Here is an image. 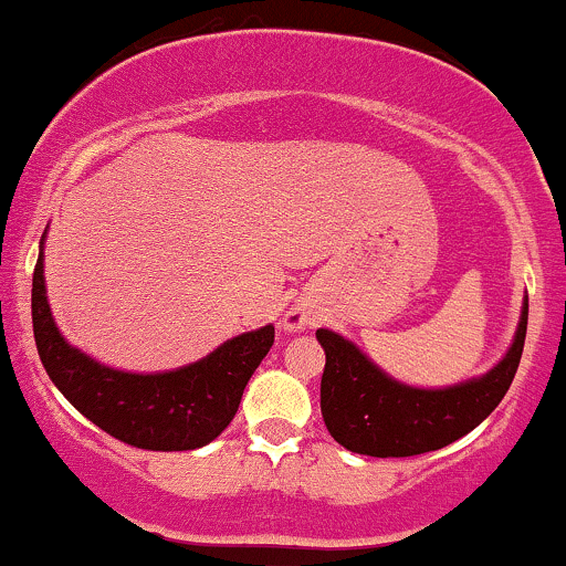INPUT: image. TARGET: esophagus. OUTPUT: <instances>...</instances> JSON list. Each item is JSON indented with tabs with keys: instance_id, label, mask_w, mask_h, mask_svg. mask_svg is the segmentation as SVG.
<instances>
[{
	"instance_id": "1",
	"label": "esophagus",
	"mask_w": 566,
	"mask_h": 566,
	"mask_svg": "<svg viewBox=\"0 0 566 566\" xmlns=\"http://www.w3.org/2000/svg\"><path fill=\"white\" fill-rule=\"evenodd\" d=\"M284 326H287L290 332H297V329H305V326H311V316L301 308H292L287 316H284Z\"/></svg>"
}]
</instances>
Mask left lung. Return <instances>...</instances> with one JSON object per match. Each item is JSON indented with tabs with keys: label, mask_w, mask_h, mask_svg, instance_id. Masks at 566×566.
Wrapping results in <instances>:
<instances>
[{
	"label": "left lung",
	"mask_w": 566,
	"mask_h": 566,
	"mask_svg": "<svg viewBox=\"0 0 566 566\" xmlns=\"http://www.w3.org/2000/svg\"><path fill=\"white\" fill-rule=\"evenodd\" d=\"M524 335L527 303L512 350L493 371L448 390H413L379 371L348 339L318 329L316 337L326 353L322 377L326 430L348 451L377 459L438 451L472 432L501 403L520 366Z\"/></svg>",
	"instance_id": "obj_1"
}]
</instances>
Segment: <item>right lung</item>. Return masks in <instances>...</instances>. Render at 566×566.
<instances>
[{"instance_id":"obj_1","label":"right lung","mask_w":566,"mask_h":566,"mask_svg":"<svg viewBox=\"0 0 566 566\" xmlns=\"http://www.w3.org/2000/svg\"><path fill=\"white\" fill-rule=\"evenodd\" d=\"M36 350L60 392L88 421L145 451H192L229 427L244 385L274 345V326L248 332L197 364L166 374H126L94 364L60 337L44 297V263L33 269Z\"/></svg>"}]
</instances>
